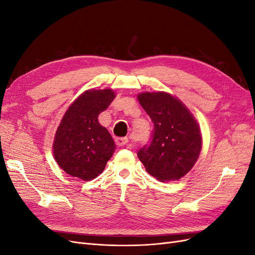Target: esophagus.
Listing matches in <instances>:
<instances>
[{"label":"esophagus","mask_w":255,"mask_h":255,"mask_svg":"<svg viewBox=\"0 0 255 255\" xmlns=\"http://www.w3.org/2000/svg\"><path fill=\"white\" fill-rule=\"evenodd\" d=\"M115 142L118 146H125L128 142V139L127 137H120V138H116Z\"/></svg>","instance_id":"esophagus-1"}]
</instances>
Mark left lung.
<instances>
[{
  "label": "left lung",
  "mask_w": 255,
  "mask_h": 255,
  "mask_svg": "<svg viewBox=\"0 0 255 255\" xmlns=\"http://www.w3.org/2000/svg\"><path fill=\"white\" fill-rule=\"evenodd\" d=\"M137 99L154 123L151 142L138 151V158L158 181L180 180L194 167L201 151L197 120L168 92H142Z\"/></svg>",
  "instance_id": "8db88e82"
}]
</instances>
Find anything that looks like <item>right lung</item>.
Returning a JSON list of instances; mask_svg holds the SVG:
<instances>
[{
	"label": "right lung",
	"instance_id": "add662e5",
	"mask_svg": "<svg viewBox=\"0 0 255 255\" xmlns=\"http://www.w3.org/2000/svg\"><path fill=\"white\" fill-rule=\"evenodd\" d=\"M115 99L112 89L85 91L69 106L57 128L53 153L69 175L90 181L102 173L115 151L113 137L98 116Z\"/></svg>",
	"mask_w": 255,
	"mask_h": 255
}]
</instances>
